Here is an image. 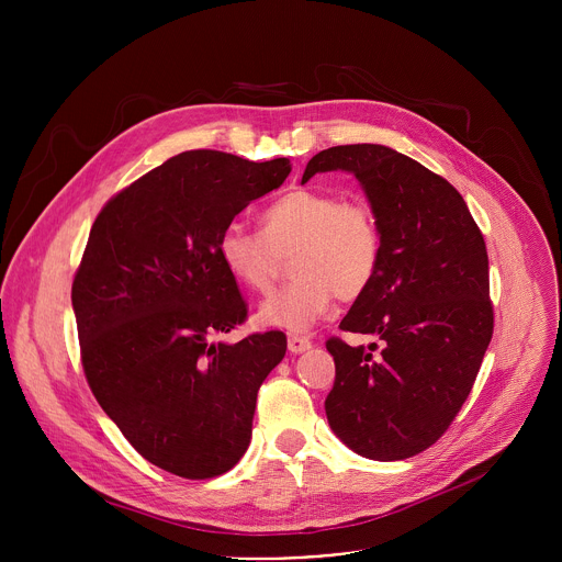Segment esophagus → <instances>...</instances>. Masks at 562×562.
Returning a JSON list of instances; mask_svg holds the SVG:
<instances>
[{"mask_svg": "<svg viewBox=\"0 0 562 562\" xmlns=\"http://www.w3.org/2000/svg\"><path fill=\"white\" fill-rule=\"evenodd\" d=\"M286 347L291 353H304L311 349V340L304 338V336H297V334H291L289 340H286Z\"/></svg>", "mask_w": 562, "mask_h": 562, "instance_id": "34e87169", "label": "esophagus"}]
</instances>
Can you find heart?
<instances>
[{
	"instance_id": "heart-1",
	"label": "heart",
	"mask_w": 562,
	"mask_h": 562,
	"mask_svg": "<svg viewBox=\"0 0 562 562\" xmlns=\"http://www.w3.org/2000/svg\"><path fill=\"white\" fill-rule=\"evenodd\" d=\"M262 233L228 222L217 256L239 284L265 293L280 258H289L293 282L258 306V325L302 331L327 313L334 297L356 300L373 282L382 258V233L364 200H342L319 189H293L260 213Z\"/></svg>"
}]
</instances>
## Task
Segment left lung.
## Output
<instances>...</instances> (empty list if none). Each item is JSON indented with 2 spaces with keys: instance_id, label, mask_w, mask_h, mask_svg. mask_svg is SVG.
<instances>
[{
  "instance_id": "1",
  "label": "left lung",
  "mask_w": 562,
  "mask_h": 562,
  "mask_svg": "<svg viewBox=\"0 0 562 562\" xmlns=\"http://www.w3.org/2000/svg\"><path fill=\"white\" fill-rule=\"evenodd\" d=\"M327 171L356 176L382 233L378 273L340 323L382 349L327 342L336 362L327 420L358 456L405 460L447 431L490 347L487 247L462 195L403 153L331 146L308 159L302 184Z\"/></svg>"
}]
</instances>
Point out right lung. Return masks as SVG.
<instances>
[{"instance_id":"right-lung-1","label":"right lung","mask_w":562,"mask_h":562,"mask_svg":"<svg viewBox=\"0 0 562 562\" xmlns=\"http://www.w3.org/2000/svg\"><path fill=\"white\" fill-rule=\"evenodd\" d=\"M289 173L286 157L187 150L109 200L91 228L70 293L85 373L135 451L169 473L220 475L251 442L286 336L215 340L247 317L217 239Z\"/></svg>"}]
</instances>
